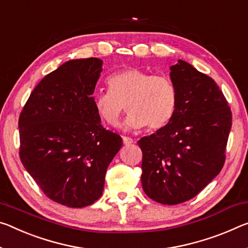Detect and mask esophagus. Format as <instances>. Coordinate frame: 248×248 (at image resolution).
Masks as SVG:
<instances>
[{
  "instance_id": "34e87169",
  "label": "esophagus",
  "mask_w": 248,
  "mask_h": 248,
  "mask_svg": "<svg viewBox=\"0 0 248 248\" xmlns=\"http://www.w3.org/2000/svg\"><path fill=\"white\" fill-rule=\"evenodd\" d=\"M123 141H124V144H131V143L135 142L133 139L129 138V137H123Z\"/></svg>"
}]
</instances>
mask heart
<instances>
[{"label": "heart", "instance_id": "heart-1", "mask_svg": "<svg viewBox=\"0 0 248 248\" xmlns=\"http://www.w3.org/2000/svg\"><path fill=\"white\" fill-rule=\"evenodd\" d=\"M109 90L93 96L96 111L106 124L116 125L124 106L129 111L123 124L125 131L147 125L151 130L163 128L173 118L178 106V90L166 75H151L127 67L110 75Z\"/></svg>", "mask_w": 248, "mask_h": 248}]
</instances>
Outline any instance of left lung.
Segmentation results:
<instances>
[{"label":"left lung","instance_id":"left-lung-1","mask_svg":"<svg viewBox=\"0 0 248 248\" xmlns=\"http://www.w3.org/2000/svg\"><path fill=\"white\" fill-rule=\"evenodd\" d=\"M170 70L178 90L174 116L138 144L144 193L158 203L175 205L194 198L221 172L232 112L207 75L182 60Z\"/></svg>","mask_w":248,"mask_h":248}]
</instances>
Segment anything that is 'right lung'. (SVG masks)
Masks as SVG:
<instances>
[{
	"instance_id": "add662e5",
	"label": "right lung",
	"mask_w": 248,
	"mask_h": 248,
	"mask_svg": "<svg viewBox=\"0 0 248 248\" xmlns=\"http://www.w3.org/2000/svg\"><path fill=\"white\" fill-rule=\"evenodd\" d=\"M99 58L64 62L39 81L18 119L19 158L46 196L68 207L95 203L123 139L101 125L93 90Z\"/></svg>"
}]
</instances>
